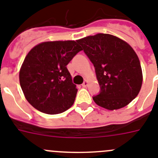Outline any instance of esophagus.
<instances>
[{
  "label": "esophagus",
  "instance_id": "obj_1",
  "mask_svg": "<svg viewBox=\"0 0 158 158\" xmlns=\"http://www.w3.org/2000/svg\"><path fill=\"white\" fill-rule=\"evenodd\" d=\"M88 85H89V81H88L87 80H85V81L83 82V84H82V86L85 88V87H87Z\"/></svg>",
  "mask_w": 158,
  "mask_h": 158
}]
</instances>
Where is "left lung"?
Here are the masks:
<instances>
[{
  "label": "left lung",
  "mask_w": 158,
  "mask_h": 158,
  "mask_svg": "<svg viewBox=\"0 0 158 158\" xmlns=\"http://www.w3.org/2000/svg\"><path fill=\"white\" fill-rule=\"evenodd\" d=\"M77 42L93 62L101 89L100 94L93 96L95 103L111 111L129 104L139 93L143 79L134 49L118 37L104 33Z\"/></svg>",
  "instance_id": "8db88e82"
}]
</instances>
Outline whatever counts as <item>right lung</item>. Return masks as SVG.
Here are the masks:
<instances>
[{
    "label": "right lung",
    "instance_id": "obj_1",
    "mask_svg": "<svg viewBox=\"0 0 158 158\" xmlns=\"http://www.w3.org/2000/svg\"><path fill=\"white\" fill-rule=\"evenodd\" d=\"M82 48L77 41L39 43L25 57L19 69V84L29 104L49 115L62 113L74 103L76 85L66 65Z\"/></svg>",
    "mask_w": 158,
    "mask_h": 158
}]
</instances>
